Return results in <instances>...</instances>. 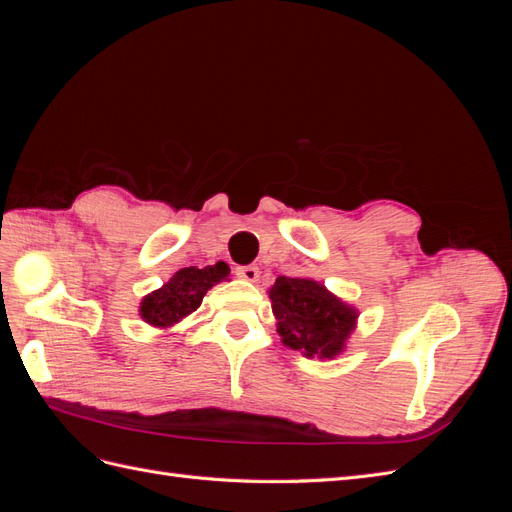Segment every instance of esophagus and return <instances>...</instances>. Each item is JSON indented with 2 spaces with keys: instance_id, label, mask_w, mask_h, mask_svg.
<instances>
[{
  "instance_id": "34e87169",
  "label": "esophagus",
  "mask_w": 512,
  "mask_h": 512,
  "mask_svg": "<svg viewBox=\"0 0 512 512\" xmlns=\"http://www.w3.org/2000/svg\"><path fill=\"white\" fill-rule=\"evenodd\" d=\"M237 275L245 282H258L260 271L254 265H245V267H237Z\"/></svg>"
}]
</instances>
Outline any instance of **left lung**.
Segmentation results:
<instances>
[{"label":"left lung","mask_w":512,"mask_h":512,"mask_svg":"<svg viewBox=\"0 0 512 512\" xmlns=\"http://www.w3.org/2000/svg\"><path fill=\"white\" fill-rule=\"evenodd\" d=\"M282 344L307 359H335L346 350L359 309L312 277L280 275L269 288Z\"/></svg>","instance_id":"1"}]
</instances>
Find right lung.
Wrapping results in <instances>:
<instances>
[{
  "instance_id": "right-lung-1",
  "label": "right lung",
  "mask_w": 512,
  "mask_h": 512,
  "mask_svg": "<svg viewBox=\"0 0 512 512\" xmlns=\"http://www.w3.org/2000/svg\"><path fill=\"white\" fill-rule=\"evenodd\" d=\"M228 277L230 267L222 260L203 269L185 267L162 284V288L145 294L141 305H138V316L153 329H173L185 316L196 312L207 290L226 282Z\"/></svg>"
}]
</instances>
